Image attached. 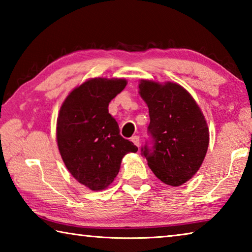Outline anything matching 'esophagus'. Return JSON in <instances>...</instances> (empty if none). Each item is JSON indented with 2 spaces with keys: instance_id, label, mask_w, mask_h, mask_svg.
Masks as SVG:
<instances>
[{
  "instance_id": "esophagus-1",
  "label": "esophagus",
  "mask_w": 252,
  "mask_h": 252,
  "mask_svg": "<svg viewBox=\"0 0 252 252\" xmlns=\"http://www.w3.org/2000/svg\"><path fill=\"white\" fill-rule=\"evenodd\" d=\"M131 141L133 142L138 148L140 147V136L139 135H133V136H132Z\"/></svg>"
}]
</instances>
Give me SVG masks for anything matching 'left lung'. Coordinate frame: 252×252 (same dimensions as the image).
Wrapping results in <instances>:
<instances>
[{
  "mask_svg": "<svg viewBox=\"0 0 252 252\" xmlns=\"http://www.w3.org/2000/svg\"><path fill=\"white\" fill-rule=\"evenodd\" d=\"M140 94L147 102L149 140L141 148L150 169L165 185L178 187L202 164L209 144L204 117L181 85L141 81Z\"/></svg>",
  "mask_w": 252,
  "mask_h": 252,
  "instance_id": "8db88e82",
  "label": "left lung"
}]
</instances>
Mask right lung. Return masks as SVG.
<instances>
[{"instance_id": "right-lung-1", "label": "right lung", "mask_w": 252, "mask_h": 252, "mask_svg": "<svg viewBox=\"0 0 252 252\" xmlns=\"http://www.w3.org/2000/svg\"><path fill=\"white\" fill-rule=\"evenodd\" d=\"M123 79H92L74 89L62 104L57 125L60 153L80 183L103 190L120 170L122 158L138 147L121 136L109 103L123 89Z\"/></svg>"}]
</instances>
